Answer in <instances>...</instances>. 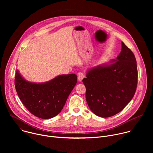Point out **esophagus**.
<instances>
[{
	"instance_id": "34e87169",
	"label": "esophagus",
	"mask_w": 153,
	"mask_h": 153,
	"mask_svg": "<svg viewBox=\"0 0 153 153\" xmlns=\"http://www.w3.org/2000/svg\"><path fill=\"white\" fill-rule=\"evenodd\" d=\"M84 77H85V74L83 73L79 72L77 73V78H78L79 81L81 82Z\"/></svg>"
}]
</instances>
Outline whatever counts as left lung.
Segmentation results:
<instances>
[{"label":"left lung","mask_w":153,"mask_h":153,"mask_svg":"<svg viewBox=\"0 0 153 153\" xmlns=\"http://www.w3.org/2000/svg\"><path fill=\"white\" fill-rule=\"evenodd\" d=\"M89 70L82 80L86 100L91 111L101 117L113 116L133 99L137 85L136 57L122 42L116 60Z\"/></svg>","instance_id":"8db88e82"}]
</instances>
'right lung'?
Segmentation results:
<instances>
[{
  "label": "right lung",
  "mask_w": 153,
  "mask_h": 153,
  "mask_svg": "<svg viewBox=\"0 0 153 153\" xmlns=\"http://www.w3.org/2000/svg\"><path fill=\"white\" fill-rule=\"evenodd\" d=\"M14 83L17 95L27 110L39 118L47 119L62 111L76 85L77 76L60 75L48 82L36 83L25 80L17 70Z\"/></svg>",
  "instance_id": "1"
}]
</instances>
